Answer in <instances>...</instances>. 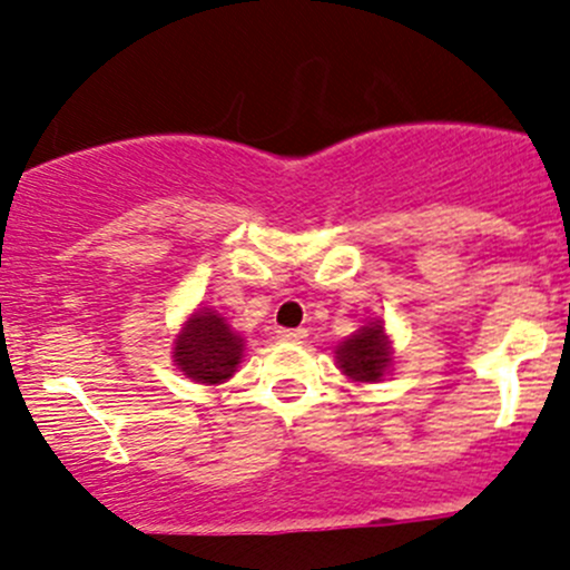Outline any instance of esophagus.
Instances as JSON below:
<instances>
[{
    "mask_svg": "<svg viewBox=\"0 0 570 570\" xmlns=\"http://www.w3.org/2000/svg\"><path fill=\"white\" fill-rule=\"evenodd\" d=\"M308 336L306 327H281L278 338L281 342H303Z\"/></svg>",
    "mask_w": 570,
    "mask_h": 570,
    "instance_id": "1",
    "label": "esophagus"
}]
</instances>
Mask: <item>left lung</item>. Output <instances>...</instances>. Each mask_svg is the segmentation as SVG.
<instances>
[{"label":"left lung","mask_w":570,"mask_h":570,"mask_svg":"<svg viewBox=\"0 0 570 570\" xmlns=\"http://www.w3.org/2000/svg\"><path fill=\"white\" fill-rule=\"evenodd\" d=\"M336 366L350 383H381L394 366V344L381 317L361 325L333 350Z\"/></svg>","instance_id":"left-lung-1"}]
</instances>
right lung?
Here are the masks:
<instances>
[{
  "label": "right lung",
  "instance_id": "add662e5",
  "mask_svg": "<svg viewBox=\"0 0 570 570\" xmlns=\"http://www.w3.org/2000/svg\"><path fill=\"white\" fill-rule=\"evenodd\" d=\"M174 364L200 386L232 381L245 358L243 333L234 331L217 308H195L174 336Z\"/></svg>",
  "mask_w": 570,
  "mask_h": 570
}]
</instances>
